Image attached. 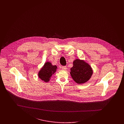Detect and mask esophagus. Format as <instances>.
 I'll return each instance as SVG.
<instances>
[{
	"label": "esophagus",
	"mask_w": 124,
	"mask_h": 124,
	"mask_svg": "<svg viewBox=\"0 0 124 124\" xmlns=\"http://www.w3.org/2000/svg\"><path fill=\"white\" fill-rule=\"evenodd\" d=\"M62 69H63L64 70H66V69H67V67L65 66H62Z\"/></svg>",
	"instance_id": "obj_1"
}]
</instances>
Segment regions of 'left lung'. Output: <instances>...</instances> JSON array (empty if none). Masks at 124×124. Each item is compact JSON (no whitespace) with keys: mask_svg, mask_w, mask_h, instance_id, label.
Here are the masks:
<instances>
[{"mask_svg":"<svg viewBox=\"0 0 124 124\" xmlns=\"http://www.w3.org/2000/svg\"><path fill=\"white\" fill-rule=\"evenodd\" d=\"M70 73L73 80L76 83L81 84L88 81L93 74V70L86 62L76 59L73 62V67L71 68Z\"/></svg>","mask_w":124,"mask_h":124,"instance_id":"left-lung-1","label":"left lung"}]
</instances>
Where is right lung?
<instances>
[{"instance_id": "1", "label": "right lung", "mask_w": 124, "mask_h": 124, "mask_svg": "<svg viewBox=\"0 0 124 124\" xmlns=\"http://www.w3.org/2000/svg\"><path fill=\"white\" fill-rule=\"evenodd\" d=\"M57 68L56 65H53L49 62H46L39 72L38 75L39 78L45 82H49L52 75L56 71Z\"/></svg>"}]
</instances>
